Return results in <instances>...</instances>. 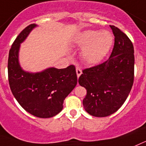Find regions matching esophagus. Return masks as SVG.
I'll list each match as a JSON object with an SVG mask.
<instances>
[{
    "label": "esophagus",
    "instance_id": "34e87169",
    "mask_svg": "<svg viewBox=\"0 0 146 146\" xmlns=\"http://www.w3.org/2000/svg\"><path fill=\"white\" fill-rule=\"evenodd\" d=\"M76 70L77 77H78V78H79V76H80L81 75H82V70L80 69V68H78V67H77V68H76Z\"/></svg>",
    "mask_w": 146,
    "mask_h": 146
}]
</instances>
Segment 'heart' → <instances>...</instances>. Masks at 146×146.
I'll list each match as a JSON object with an SVG mask.
<instances>
[{
  "instance_id": "obj_1",
  "label": "heart",
  "mask_w": 146,
  "mask_h": 146,
  "mask_svg": "<svg viewBox=\"0 0 146 146\" xmlns=\"http://www.w3.org/2000/svg\"><path fill=\"white\" fill-rule=\"evenodd\" d=\"M112 42L113 36L110 31L87 30L75 38L73 46L83 48L82 59L88 64H94L105 57Z\"/></svg>"
}]
</instances>
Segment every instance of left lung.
Instances as JSON below:
<instances>
[{
    "mask_svg": "<svg viewBox=\"0 0 146 146\" xmlns=\"http://www.w3.org/2000/svg\"><path fill=\"white\" fill-rule=\"evenodd\" d=\"M115 36V45L108 60L84 70L78 83L87 90L83 106L95 117L115 113L127 98L134 82L133 44L118 28L110 26Z\"/></svg>",
    "mask_w": 146,
    "mask_h": 146,
    "instance_id": "8db88e82",
    "label": "left lung"
}]
</instances>
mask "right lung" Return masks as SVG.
I'll return each mask as SVG.
<instances>
[{
	"label": "right lung",
	"mask_w": 146,
	"mask_h": 146,
	"mask_svg": "<svg viewBox=\"0 0 146 146\" xmlns=\"http://www.w3.org/2000/svg\"><path fill=\"white\" fill-rule=\"evenodd\" d=\"M37 26L35 23L28 26L14 41L9 54V82L14 97L24 110L37 117L48 118L62 110L64 100L76 85L77 76L74 65L63 69L48 68L36 73L21 68L20 44Z\"/></svg>",
	"instance_id": "add662e5"
}]
</instances>
